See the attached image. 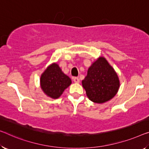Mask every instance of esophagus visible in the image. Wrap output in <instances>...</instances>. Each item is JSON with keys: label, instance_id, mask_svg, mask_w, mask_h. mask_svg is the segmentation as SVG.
I'll list each match as a JSON object with an SVG mask.
<instances>
[{"label": "esophagus", "instance_id": "esophagus-1", "mask_svg": "<svg viewBox=\"0 0 149 149\" xmlns=\"http://www.w3.org/2000/svg\"><path fill=\"white\" fill-rule=\"evenodd\" d=\"M73 79H74V81L75 82V83H79V79L78 78V77H74V78H73Z\"/></svg>", "mask_w": 149, "mask_h": 149}]
</instances>
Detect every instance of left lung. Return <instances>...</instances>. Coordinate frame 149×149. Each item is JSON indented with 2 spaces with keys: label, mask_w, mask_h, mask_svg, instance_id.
<instances>
[{
  "label": "left lung",
  "mask_w": 149,
  "mask_h": 149,
  "mask_svg": "<svg viewBox=\"0 0 149 149\" xmlns=\"http://www.w3.org/2000/svg\"><path fill=\"white\" fill-rule=\"evenodd\" d=\"M82 86L91 101L102 104L115 96L120 81L114 68L104 57H100L89 68Z\"/></svg>",
  "instance_id": "8db88e82"
}]
</instances>
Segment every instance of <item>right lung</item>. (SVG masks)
Segmentation results:
<instances>
[{
	"label": "right lung",
	"mask_w": 149,
	"mask_h": 149,
	"mask_svg": "<svg viewBox=\"0 0 149 149\" xmlns=\"http://www.w3.org/2000/svg\"><path fill=\"white\" fill-rule=\"evenodd\" d=\"M41 88L47 96L53 99L61 96L64 90L72 84V80L63 74L57 63H52L46 69L40 79Z\"/></svg>",
	"instance_id": "right-lung-1"
}]
</instances>
